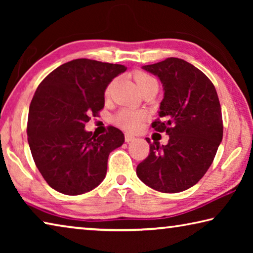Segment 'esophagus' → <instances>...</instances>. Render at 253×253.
Masks as SVG:
<instances>
[{
    "label": "esophagus",
    "mask_w": 253,
    "mask_h": 253,
    "mask_svg": "<svg viewBox=\"0 0 253 253\" xmlns=\"http://www.w3.org/2000/svg\"><path fill=\"white\" fill-rule=\"evenodd\" d=\"M135 139V136L134 135H131V134H125V140L127 143H129V142H132V140Z\"/></svg>",
    "instance_id": "1"
}]
</instances>
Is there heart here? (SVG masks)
<instances>
[{"mask_svg": "<svg viewBox=\"0 0 253 253\" xmlns=\"http://www.w3.org/2000/svg\"><path fill=\"white\" fill-rule=\"evenodd\" d=\"M134 78L137 85H138L139 90H142L144 87H146V85L149 84L156 83V80L154 79L152 76L145 74V72H142V71L136 72L134 75ZM113 84L114 83H111L108 85V88H107L106 90L107 95H109L110 93ZM144 119H145V113H143V111L124 108L118 111L117 115L114 118V121L118 126L125 128L127 130H137L140 126H142Z\"/></svg>", "mask_w": 253, "mask_h": 253, "instance_id": "1", "label": "heart"}]
</instances>
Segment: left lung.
<instances>
[{"label": "left lung", "instance_id": "left-lung-1", "mask_svg": "<svg viewBox=\"0 0 253 253\" xmlns=\"http://www.w3.org/2000/svg\"><path fill=\"white\" fill-rule=\"evenodd\" d=\"M142 68L163 84L160 118L152 127L166 131L169 139L168 145H149V155L136 174L154 190L178 193L195 185L215 157L223 137L219 97L211 80L182 59L168 58Z\"/></svg>", "mask_w": 253, "mask_h": 253}]
</instances>
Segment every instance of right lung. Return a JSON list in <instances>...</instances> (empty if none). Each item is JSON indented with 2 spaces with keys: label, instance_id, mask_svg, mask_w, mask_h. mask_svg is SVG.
Instances as JSON below:
<instances>
[{
  "label": "right lung",
  "instance_id": "1",
  "mask_svg": "<svg viewBox=\"0 0 253 253\" xmlns=\"http://www.w3.org/2000/svg\"><path fill=\"white\" fill-rule=\"evenodd\" d=\"M123 65L90 59L63 63L37 88L29 109L28 142L49 185L67 195L93 190L104 181L109 154L125 142L111 126L105 135L84 129L105 106V91Z\"/></svg>",
  "mask_w": 253,
  "mask_h": 253
}]
</instances>
